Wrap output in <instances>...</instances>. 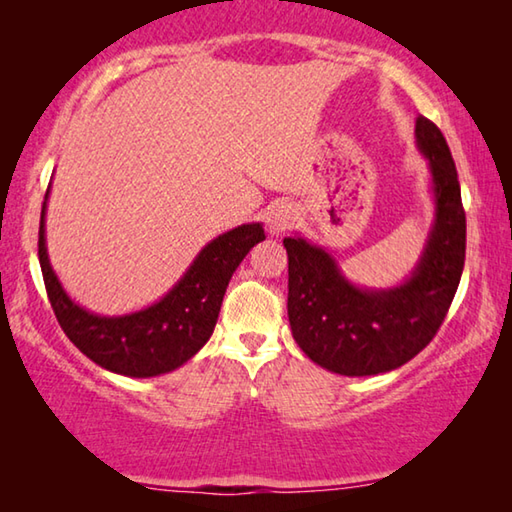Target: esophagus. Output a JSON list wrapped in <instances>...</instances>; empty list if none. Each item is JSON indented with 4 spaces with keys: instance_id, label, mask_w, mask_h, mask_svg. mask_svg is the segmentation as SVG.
<instances>
[{
    "instance_id": "obj_1",
    "label": "esophagus",
    "mask_w": 512,
    "mask_h": 512,
    "mask_svg": "<svg viewBox=\"0 0 512 512\" xmlns=\"http://www.w3.org/2000/svg\"><path fill=\"white\" fill-rule=\"evenodd\" d=\"M298 219L296 207L291 203H277L266 212V228L271 235H282L284 230H289Z\"/></svg>"
}]
</instances>
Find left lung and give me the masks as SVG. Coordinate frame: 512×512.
Wrapping results in <instances>:
<instances>
[{"instance_id": "obj_1", "label": "left lung", "mask_w": 512, "mask_h": 512, "mask_svg": "<svg viewBox=\"0 0 512 512\" xmlns=\"http://www.w3.org/2000/svg\"><path fill=\"white\" fill-rule=\"evenodd\" d=\"M415 142L429 160L436 219L418 266L400 287H354L325 248L284 239L293 339L311 361L345 377L395 370L427 348L461 282L465 210L456 164L440 128L422 115Z\"/></svg>"}]
</instances>
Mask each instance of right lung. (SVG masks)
<instances>
[{"label":"right lung","mask_w":512,"mask_h":512,"mask_svg":"<svg viewBox=\"0 0 512 512\" xmlns=\"http://www.w3.org/2000/svg\"><path fill=\"white\" fill-rule=\"evenodd\" d=\"M45 194L38 232V257L51 309L67 339L97 366L126 377H155L183 366L214 332L232 273L259 241L264 228L246 223L210 241L167 296L126 316H97L60 287L45 246Z\"/></svg>","instance_id":"right-lung-1"}]
</instances>
